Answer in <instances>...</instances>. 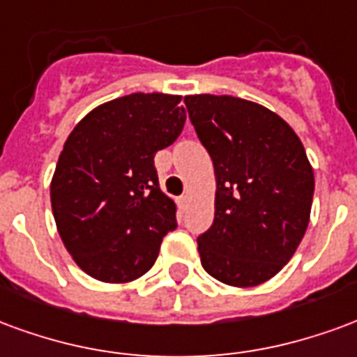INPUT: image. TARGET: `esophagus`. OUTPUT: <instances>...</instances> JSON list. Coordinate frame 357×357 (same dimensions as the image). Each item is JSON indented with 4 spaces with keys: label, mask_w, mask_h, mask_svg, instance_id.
Masks as SVG:
<instances>
[{
    "label": "esophagus",
    "mask_w": 357,
    "mask_h": 357,
    "mask_svg": "<svg viewBox=\"0 0 357 357\" xmlns=\"http://www.w3.org/2000/svg\"><path fill=\"white\" fill-rule=\"evenodd\" d=\"M186 204H188V196H181V197H178V207H181L182 211H184Z\"/></svg>",
    "instance_id": "obj_1"
}]
</instances>
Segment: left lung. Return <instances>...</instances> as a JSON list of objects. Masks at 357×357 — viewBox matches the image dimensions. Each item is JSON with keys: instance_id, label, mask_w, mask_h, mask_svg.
I'll list each match as a JSON object with an SVG mask.
<instances>
[{"instance_id": "left-lung-1", "label": "left lung", "mask_w": 357, "mask_h": 357, "mask_svg": "<svg viewBox=\"0 0 357 357\" xmlns=\"http://www.w3.org/2000/svg\"><path fill=\"white\" fill-rule=\"evenodd\" d=\"M217 178L215 220L197 238L205 272L253 287L282 270L308 228L314 171L278 114L230 95L184 96Z\"/></svg>"}]
</instances>
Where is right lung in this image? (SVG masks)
I'll use <instances>...</instances> for the list:
<instances>
[{"label": "right lung", "mask_w": 357, "mask_h": 357, "mask_svg": "<svg viewBox=\"0 0 357 357\" xmlns=\"http://www.w3.org/2000/svg\"><path fill=\"white\" fill-rule=\"evenodd\" d=\"M181 98H114L91 110L64 142L51 181L53 217L75 264L98 282L146 274L176 228V205L161 192L153 155L181 135Z\"/></svg>", "instance_id": "right-lung-1"}]
</instances>
